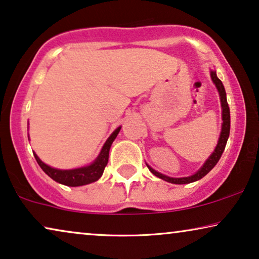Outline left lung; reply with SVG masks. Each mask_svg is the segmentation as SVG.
Masks as SVG:
<instances>
[{"instance_id":"left-lung-1","label":"left lung","mask_w":259,"mask_h":259,"mask_svg":"<svg viewBox=\"0 0 259 259\" xmlns=\"http://www.w3.org/2000/svg\"><path fill=\"white\" fill-rule=\"evenodd\" d=\"M210 75H211L212 81H213L215 88H217L218 93H219V99H221V106H222L223 123H222V131H221V136H219L217 146H215L214 151L212 152V154L210 155V157L206 159V161L204 162L203 166H201V167L198 169V171L194 173V175L189 176V177H182V178H173V177L165 176L160 172L155 171V169L152 168L150 165L146 164L148 169H150V171L153 173L155 177H158V178L165 180V182L172 183V184H179V185H180V184H190V183L197 182V180H199V179L203 178V177L206 176L207 173L214 167L215 164H217V162L219 161V159H221L223 152H224V150H225L226 143H228V139H229V136H230V108H229V105H228V100H226L225 88H224V86H223L222 81L218 79L215 70H210Z\"/></svg>"}]
</instances>
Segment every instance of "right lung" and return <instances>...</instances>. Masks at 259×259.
<instances>
[{
    "label": "right lung",
    "instance_id": "obj_1",
    "mask_svg": "<svg viewBox=\"0 0 259 259\" xmlns=\"http://www.w3.org/2000/svg\"><path fill=\"white\" fill-rule=\"evenodd\" d=\"M121 126H119L118 128H115L111 136L108 137V139L106 140V143L102 146L100 153L97 157V159L92 162V164L87 166H82V167L72 168V169H60L54 168L52 166L45 164L40 158L37 157V154L34 153V157L36 159L37 164L40 165L46 175L51 177L53 180H55L56 183L62 184L66 186H82L87 185V184L94 183L97 180L100 179V177L104 173V169L108 162V155H109V148H111L113 141L115 140L116 136H118Z\"/></svg>",
    "mask_w": 259,
    "mask_h": 259
}]
</instances>
